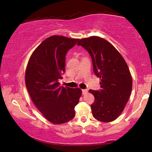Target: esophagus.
Returning <instances> with one entry per match:
<instances>
[{
  "instance_id": "1",
  "label": "esophagus",
  "mask_w": 152,
  "mask_h": 152,
  "mask_svg": "<svg viewBox=\"0 0 152 152\" xmlns=\"http://www.w3.org/2000/svg\"><path fill=\"white\" fill-rule=\"evenodd\" d=\"M87 93V89H83L82 90V94H85Z\"/></svg>"
}]
</instances>
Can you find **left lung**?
I'll return each mask as SVG.
<instances>
[{
    "label": "left lung",
    "mask_w": 152,
    "mask_h": 152,
    "mask_svg": "<svg viewBox=\"0 0 152 152\" xmlns=\"http://www.w3.org/2000/svg\"><path fill=\"white\" fill-rule=\"evenodd\" d=\"M92 59L94 73L101 79V89L89 90L94 96L91 104L94 118L103 122L116 120L130 96L132 79L127 64L110 43L97 36L80 39L77 44Z\"/></svg>",
    "instance_id": "8db88e82"
}]
</instances>
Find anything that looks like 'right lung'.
<instances>
[{
	"label": "right lung",
	"mask_w": 152,
	"mask_h": 152,
	"mask_svg": "<svg viewBox=\"0 0 152 152\" xmlns=\"http://www.w3.org/2000/svg\"><path fill=\"white\" fill-rule=\"evenodd\" d=\"M79 39L53 36L31 54L26 71V86L34 104L48 121L64 124L75 116L82 91L60 86L65 72V56Z\"/></svg>",
	"instance_id": "obj_1"
}]
</instances>
